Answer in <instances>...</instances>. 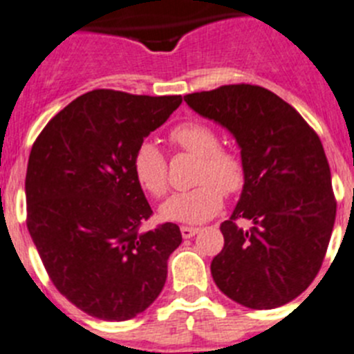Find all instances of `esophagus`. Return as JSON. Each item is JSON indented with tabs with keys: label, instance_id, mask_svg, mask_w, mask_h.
<instances>
[{
	"label": "esophagus",
	"instance_id": "obj_1",
	"mask_svg": "<svg viewBox=\"0 0 354 354\" xmlns=\"http://www.w3.org/2000/svg\"><path fill=\"white\" fill-rule=\"evenodd\" d=\"M180 233H183L184 239H191V236H194L196 233H198V228H193V226H183V228H180Z\"/></svg>",
	"mask_w": 354,
	"mask_h": 354
}]
</instances>
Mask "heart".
Returning <instances> with one entry per match:
<instances>
[{"label": "heart", "mask_w": 354, "mask_h": 354, "mask_svg": "<svg viewBox=\"0 0 354 354\" xmlns=\"http://www.w3.org/2000/svg\"><path fill=\"white\" fill-rule=\"evenodd\" d=\"M170 142L179 151L198 158L193 177V183L198 186L174 194L161 207V216L187 225L209 221L221 210L225 202L223 192L233 196L244 189V160L233 149L219 145L216 129L202 121H184L171 128ZM133 174L152 198H163L168 193V163L152 142H144L135 151Z\"/></svg>", "instance_id": "obj_1"}]
</instances>
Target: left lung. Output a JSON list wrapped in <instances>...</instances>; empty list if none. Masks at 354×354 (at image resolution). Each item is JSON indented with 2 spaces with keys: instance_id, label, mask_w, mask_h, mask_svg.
Returning <instances> with one entry per match:
<instances>
[{
  "instance_id": "left-lung-1",
  "label": "left lung",
  "mask_w": 354,
  "mask_h": 354,
  "mask_svg": "<svg viewBox=\"0 0 354 354\" xmlns=\"http://www.w3.org/2000/svg\"><path fill=\"white\" fill-rule=\"evenodd\" d=\"M184 102L235 135L245 165L241 202L221 223L225 248L210 265L214 283L249 309L291 302L319 272L335 223L317 133L290 103L251 84L193 93Z\"/></svg>"
}]
</instances>
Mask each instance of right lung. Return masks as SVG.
Wrapping results in <instances>:
<instances>
[{
    "label": "right lung",
    "mask_w": 354,
    "mask_h": 354,
    "mask_svg": "<svg viewBox=\"0 0 354 354\" xmlns=\"http://www.w3.org/2000/svg\"><path fill=\"white\" fill-rule=\"evenodd\" d=\"M180 102L89 91L47 122L29 152V235L52 284L89 316L131 319L163 290L183 235L174 223L142 230L152 210L133 154Z\"/></svg>",
    "instance_id": "obj_1"
}]
</instances>
